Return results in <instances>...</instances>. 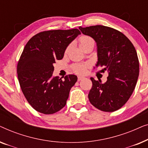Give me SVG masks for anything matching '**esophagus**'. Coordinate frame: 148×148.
Here are the masks:
<instances>
[{"label":"esophagus","instance_id":"1","mask_svg":"<svg viewBox=\"0 0 148 148\" xmlns=\"http://www.w3.org/2000/svg\"><path fill=\"white\" fill-rule=\"evenodd\" d=\"M84 79V77H82V76H78V78H77V80L79 82V81H82Z\"/></svg>","mask_w":148,"mask_h":148}]
</instances>
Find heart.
<instances>
[{
  "instance_id": "heart-1",
  "label": "heart",
  "mask_w": 148,
  "mask_h": 148,
  "mask_svg": "<svg viewBox=\"0 0 148 148\" xmlns=\"http://www.w3.org/2000/svg\"><path fill=\"white\" fill-rule=\"evenodd\" d=\"M90 43H94V42L92 38L89 37V36H82V37H80L79 39V44L81 48ZM88 66H89L88 64H75V65L74 66L73 69L77 73L83 74L86 73L87 67H88Z\"/></svg>"
}]
</instances>
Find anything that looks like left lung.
<instances>
[{"instance_id":"8db88e82","label":"left lung","mask_w":148,"mask_h":148,"mask_svg":"<svg viewBox=\"0 0 148 148\" xmlns=\"http://www.w3.org/2000/svg\"><path fill=\"white\" fill-rule=\"evenodd\" d=\"M79 29L96 42V66L104 67L102 70L108 73L104 84L100 79L90 78L92 88L89 100L104 112L119 110L128 101L136 86L139 72L136 50L124 34L113 28L94 25Z\"/></svg>"}]
</instances>
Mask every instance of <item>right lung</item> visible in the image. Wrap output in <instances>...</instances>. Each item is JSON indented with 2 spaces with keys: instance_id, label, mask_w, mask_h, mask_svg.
<instances>
[{
  "instance_id": "add662e5",
  "label": "right lung",
  "mask_w": 148,
  "mask_h": 148,
  "mask_svg": "<svg viewBox=\"0 0 148 148\" xmlns=\"http://www.w3.org/2000/svg\"><path fill=\"white\" fill-rule=\"evenodd\" d=\"M79 34L77 29L50 30L36 34L26 44L17 64L18 79L27 102L38 112L54 114L66 105L77 77L69 75L64 80L53 77V64L63 58Z\"/></svg>"
}]
</instances>
